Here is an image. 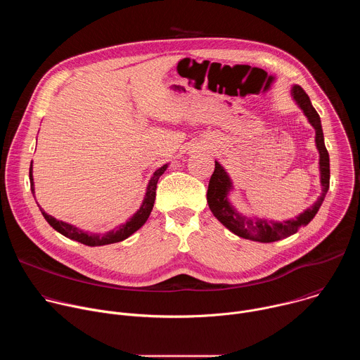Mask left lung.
Listing matches in <instances>:
<instances>
[{
    "label": "left lung",
    "instance_id": "1",
    "mask_svg": "<svg viewBox=\"0 0 360 360\" xmlns=\"http://www.w3.org/2000/svg\"><path fill=\"white\" fill-rule=\"evenodd\" d=\"M292 95L297 105L303 110L306 118L309 120L312 127L316 131V146L319 149V168H321V182H322V196L312 205L309 210H306L303 214H300L296 219H289L285 222H269L262 219H250L243 217L242 214L236 212L232 205L228 200V192L231 191V179L224 171V168L219 165V162H215L214 174L210 179L208 192H207V200L210 205V210L215 215V218L224 224L231 232L235 235L258 240V242H275L283 238H288L297 232L300 226H304L309 224L314 217L318 214L321 205L325 199V195L329 189V179H330V167H329V153L325 146L323 141V131L321 124V117L316 112V110L312 107V102L307 96V94L303 91L302 86L293 85Z\"/></svg>",
    "mask_w": 360,
    "mask_h": 360
}]
</instances>
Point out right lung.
Masks as SVG:
<instances>
[{"mask_svg":"<svg viewBox=\"0 0 360 360\" xmlns=\"http://www.w3.org/2000/svg\"><path fill=\"white\" fill-rule=\"evenodd\" d=\"M168 168V165H164L161 167L160 169L155 171V174H153V176L150 178L149 184H148V188H146V193H145V198H143V202L141 205L139 211L129 219L127 221V224L118 226L115 231H111L108 233H104V235H94V233H86V232H82L79 229H77L75 226L70 225V224H65L63 221H57L56 218H53L51 215L45 214L41 208V212L45 218V221L53 226L56 231H58L60 233H63L64 236L70 238V239H74L77 242H81L86 246H102V245H110V243H117V242H121L124 239H127L128 236H131L135 231H138L145 222L146 219L149 218V214L153 208V202H155V195H157V184H158V179L160 176L165 172V169ZM30 182H31V191L34 193V181H32V165L30 168Z\"/></svg>","mask_w":360,"mask_h":360,"instance_id":"obj_1","label":"right lung"}]
</instances>
